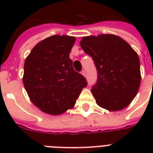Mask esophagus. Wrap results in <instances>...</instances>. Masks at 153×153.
Here are the masks:
<instances>
[{
	"mask_svg": "<svg viewBox=\"0 0 153 153\" xmlns=\"http://www.w3.org/2000/svg\"><path fill=\"white\" fill-rule=\"evenodd\" d=\"M82 75H84V76H86V70H82Z\"/></svg>",
	"mask_w": 153,
	"mask_h": 153,
	"instance_id": "1",
	"label": "esophagus"
}]
</instances>
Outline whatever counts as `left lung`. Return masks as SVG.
Wrapping results in <instances>:
<instances>
[{"instance_id": "obj_1", "label": "left lung", "mask_w": 153, "mask_h": 153, "mask_svg": "<svg viewBox=\"0 0 153 153\" xmlns=\"http://www.w3.org/2000/svg\"><path fill=\"white\" fill-rule=\"evenodd\" d=\"M80 45L92 57L97 70V82L91 88L96 103L110 111L126 108L140 87L137 54L127 42L114 35L83 37Z\"/></svg>"}]
</instances>
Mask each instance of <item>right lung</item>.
Wrapping results in <instances>:
<instances>
[{
    "label": "right lung",
    "mask_w": 153,
    "mask_h": 153,
    "mask_svg": "<svg viewBox=\"0 0 153 153\" xmlns=\"http://www.w3.org/2000/svg\"><path fill=\"white\" fill-rule=\"evenodd\" d=\"M74 42V37L55 35L36 44L25 59V90L32 103L47 114H61L71 109L87 86L69 58Z\"/></svg>",
    "instance_id": "obj_1"
}]
</instances>
